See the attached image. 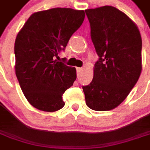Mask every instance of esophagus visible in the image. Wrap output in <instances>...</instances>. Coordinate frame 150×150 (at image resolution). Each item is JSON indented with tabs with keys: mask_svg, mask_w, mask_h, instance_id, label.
I'll use <instances>...</instances> for the list:
<instances>
[{
	"mask_svg": "<svg viewBox=\"0 0 150 150\" xmlns=\"http://www.w3.org/2000/svg\"><path fill=\"white\" fill-rule=\"evenodd\" d=\"M76 71H77V75H78V76H79V75L81 74L83 69H82L81 67H77V68H76Z\"/></svg>",
	"mask_w": 150,
	"mask_h": 150,
	"instance_id": "esophagus-1",
	"label": "esophagus"
}]
</instances>
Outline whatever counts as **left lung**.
<instances>
[{
	"instance_id": "left-lung-1",
	"label": "left lung",
	"mask_w": 150,
	"mask_h": 150,
	"mask_svg": "<svg viewBox=\"0 0 150 150\" xmlns=\"http://www.w3.org/2000/svg\"><path fill=\"white\" fill-rule=\"evenodd\" d=\"M91 38L99 59L90 84L83 86L86 104L95 111H109L128 96L142 72V41L138 28L112 6L85 10Z\"/></svg>"
}]
</instances>
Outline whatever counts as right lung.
<instances>
[{"label":"right lung","mask_w":150,"mask_h":150,"mask_svg":"<svg viewBox=\"0 0 150 150\" xmlns=\"http://www.w3.org/2000/svg\"><path fill=\"white\" fill-rule=\"evenodd\" d=\"M83 10L54 8L34 13L16 38L15 71L23 94L37 109L55 112L76 79V70L55 58L84 20Z\"/></svg>","instance_id":"1"}]
</instances>
